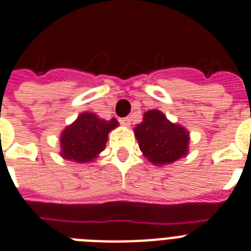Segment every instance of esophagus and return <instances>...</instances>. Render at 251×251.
Listing matches in <instances>:
<instances>
[{
	"label": "esophagus",
	"mask_w": 251,
	"mask_h": 251,
	"mask_svg": "<svg viewBox=\"0 0 251 251\" xmlns=\"http://www.w3.org/2000/svg\"><path fill=\"white\" fill-rule=\"evenodd\" d=\"M120 124L124 126H130V124H131V120H130V117L120 118Z\"/></svg>",
	"instance_id": "1"
}]
</instances>
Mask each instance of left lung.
<instances>
[{"label": "left lung", "instance_id": "8db88e82", "mask_svg": "<svg viewBox=\"0 0 251 251\" xmlns=\"http://www.w3.org/2000/svg\"><path fill=\"white\" fill-rule=\"evenodd\" d=\"M134 134L143 155L155 165L172 164L187 155L189 131L183 126L172 124L160 110L146 112Z\"/></svg>", "mask_w": 251, "mask_h": 251}]
</instances>
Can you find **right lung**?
I'll list each match as a JSON object with an SVG mask.
<instances>
[{"label": "right lung", "instance_id": "add662e5", "mask_svg": "<svg viewBox=\"0 0 251 251\" xmlns=\"http://www.w3.org/2000/svg\"><path fill=\"white\" fill-rule=\"evenodd\" d=\"M117 126L116 118L105 121L90 112L79 114L61 134V156L76 163L92 161L104 151L108 133Z\"/></svg>", "mask_w": 251, "mask_h": 251}]
</instances>
